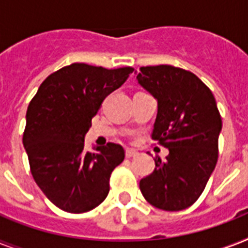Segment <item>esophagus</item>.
<instances>
[{
  "label": "esophagus",
  "instance_id": "esophagus-1",
  "mask_svg": "<svg viewBox=\"0 0 248 248\" xmlns=\"http://www.w3.org/2000/svg\"><path fill=\"white\" fill-rule=\"evenodd\" d=\"M138 155V152L134 151V149H126V157L127 158H131V157H136Z\"/></svg>",
  "mask_w": 248,
  "mask_h": 248
}]
</instances>
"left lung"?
I'll return each instance as SVG.
<instances>
[{
  "mask_svg": "<svg viewBox=\"0 0 248 248\" xmlns=\"http://www.w3.org/2000/svg\"><path fill=\"white\" fill-rule=\"evenodd\" d=\"M136 79L158 103L152 139L169 149L140 190L152 206L180 211L198 200L217 162L223 124L215 97L196 75L172 65L141 67Z\"/></svg>",
  "mask_w": 248,
  "mask_h": 248,
  "instance_id": "left-lung-1",
  "label": "left lung"
}]
</instances>
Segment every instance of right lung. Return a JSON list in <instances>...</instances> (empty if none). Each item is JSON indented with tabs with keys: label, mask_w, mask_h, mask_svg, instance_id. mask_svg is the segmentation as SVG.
I'll list each match as a JSON object with an SVG mask.
<instances>
[{
	"label": "right lung",
	"mask_w": 248,
	"mask_h": 248,
	"mask_svg": "<svg viewBox=\"0 0 248 248\" xmlns=\"http://www.w3.org/2000/svg\"><path fill=\"white\" fill-rule=\"evenodd\" d=\"M134 68L105 69L75 63L41 83L27 109L23 145L33 179L63 211L81 214L107 198L110 173L124 158L114 143L86 152L85 135L109 93Z\"/></svg>",
	"instance_id": "add662e5"
}]
</instances>
